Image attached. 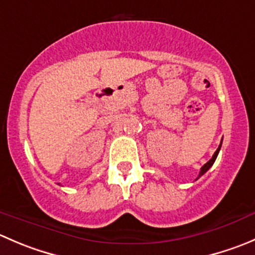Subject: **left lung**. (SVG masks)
<instances>
[{
    "label": "left lung",
    "instance_id": "obj_1",
    "mask_svg": "<svg viewBox=\"0 0 255 255\" xmlns=\"http://www.w3.org/2000/svg\"><path fill=\"white\" fill-rule=\"evenodd\" d=\"M221 147H222V142H221V144H219L218 149H217V150H216V153H214V154H213V157H212V158H211V159H209V160H208V162H207V163H206V164H204V165H203V167H202V168H201V172H199V175H198V178H199V177H202V175H203V174H204V173H206V172H207V170H208V169H209V168H211V167H212V165H213V163H214V162H216V159H217V155H218L219 150H221Z\"/></svg>",
    "mask_w": 255,
    "mask_h": 255
}]
</instances>
